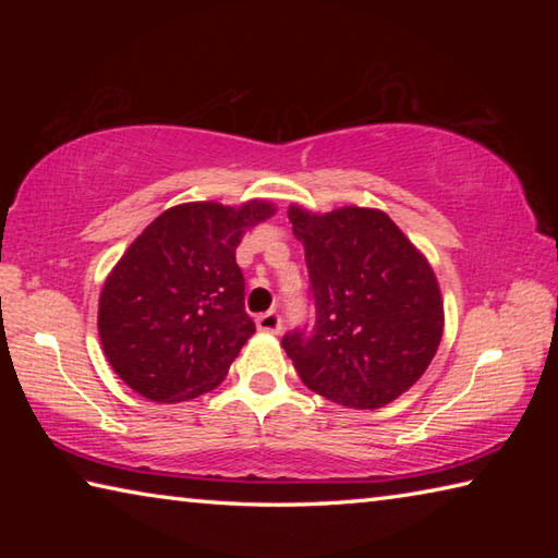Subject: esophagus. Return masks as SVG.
I'll use <instances>...</instances> for the list:
<instances>
[{
  "label": "esophagus",
  "instance_id": "34e87169",
  "mask_svg": "<svg viewBox=\"0 0 558 558\" xmlns=\"http://www.w3.org/2000/svg\"><path fill=\"white\" fill-rule=\"evenodd\" d=\"M256 325L260 332H268V335H280L282 329V317L278 310H268V313H263L256 317Z\"/></svg>",
  "mask_w": 558,
  "mask_h": 558
}]
</instances>
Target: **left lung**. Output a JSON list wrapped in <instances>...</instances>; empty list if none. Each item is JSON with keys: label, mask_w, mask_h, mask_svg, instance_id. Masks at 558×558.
Instances as JSON below:
<instances>
[{"label": "left lung", "mask_w": 558, "mask_h": 558, "mask_svg": "<svg viewBox=\"0 0 558 558\" xmlns=\"http://www.w3.org/2000/svg\"><path fill=\"white\" fill-rule=\"evenodd\" d=\"M288 216L305 245L315 323L280 344L307 389L349 409H381L438 352V280L384 211L344 206L315 216L292 206Z\"/></svg>", "instance_id": "left-lung-1"}]
</instances>
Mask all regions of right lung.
Returning a JSON list of instances; mask_svg holds the SVG:
<instances>
[{"label":"right lung","instance_id":"1","mask_svg":"<svg viewBox=\"0 0 558 558\" xmlns=\"http://www.w3.org/2000/svg\"><path fill=\"white\" fill-rule=\"evenodd\" d=\"M272 209L174 206L132 241L100 292L98 332L112 369L149 401L196 399L223 381L256 332L235 263L243 231Z\"/></svg>","mask_w":558,"mask_h":558}]
</instances>
